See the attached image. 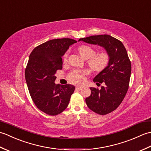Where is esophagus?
Segmentation results:
<instances>
[{"mask_svg": "<svg viewBox=\"0 0 151 151\" xmlns=\"http://www.w3.org/2000/svg\"><path fill=\"white\" fill-rule=\"evenodd\" d=\"M76 89H78V90H81V89H83V87H82V86H76Z\"/></svg>", "mask_w": 151, "mask_h": 151, "instance_id": "1", "label": "esophagus"}]
</instances>
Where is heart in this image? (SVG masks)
<instances>
[{
    "label": "heart",
    "instance_id": "1",
    "mask_svg": "<svg viewBox=\"0 0 151 151\" xmlns=\"http://www.w3.org/2000/svg\"><path fill=\"white\" fill-rule=\"evenodd\" d=\"M78 52L81 56L85 60H88V65L92 70L95 71L100 72L103 70L107 67L109 63V55L106 52H101L95 54V51L91 47L87 45H81L78 49ZM67 54L65 55L66 58ZM87 73V71H78L74 70L69 75V78L75 84H81L84 81V75Z\"/></svg>",
    "mask_w": 151,
    "mask_h": 151
}]
</instances>
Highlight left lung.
Wrapping results in <instances>:
<instances>
[{"mask_svg": "<svg viewBox=\"0 0 151 151\" xmlns=\"http://www.w3.org/2000/svg\"><path fill=\"white\" fill-rule=\"evenodd\" d=\"M80 41L102 47L109 55L108 65L93 80L97 84L99 82L103 85L100 89L91 87V95L86 99L93 111L108 114L120 105L129 89L131 63L127 50L121 41L107 34L81 38Z\"/></svg>", "mask_w": 151, "mask_h": 151, "instance_id": "8db88e82", "label": "left lung"}]
</instances>
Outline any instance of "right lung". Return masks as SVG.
Returning a JSON list of instances; mask_svg holds the SVG:
<instances>
[{
	"label": "right lung",
	"mask_w": 151,
	"mask_h": 151,
	"mask_svg": "<svg viewBox=\"0 0 151 151\" xmlns=\"http://www.w3.org/2000/svg\"><path fill=\"white\" fill-rule=\"evenodd\" d=\"M77 42L69 38L51 40L36 47L29 56L25 78L34 104L48 115H56L65 110L75 91L71 84H55L57 70L62 69V57Z\"/></svg>",
	"instance_id": "obj_1"
}]
</instances>
